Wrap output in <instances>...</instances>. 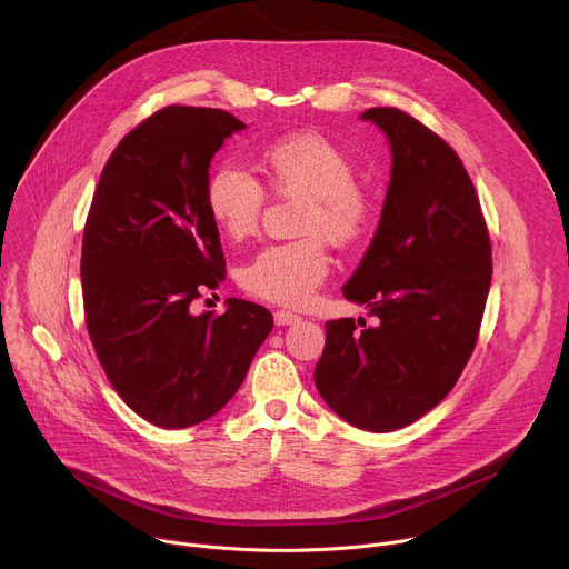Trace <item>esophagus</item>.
Here are the masks:
<instances>
[{
  "label": "esophagus",
  "mask_w": 569,
  "mask_h": 569,
  "mask_svg": "<svg viewBox=\"0 0 569 569\" xmlns=\"http://www.w3.org/2000/svg\"><path fill=\"white\" fill-rule=\"evenodd\" d=\"M301 317L299 315H295V312H290V310H277L274 312V323L277 327H288V323H297Z\"/></svg>",
  "instance_id": "obj_1"
}]
</instances>
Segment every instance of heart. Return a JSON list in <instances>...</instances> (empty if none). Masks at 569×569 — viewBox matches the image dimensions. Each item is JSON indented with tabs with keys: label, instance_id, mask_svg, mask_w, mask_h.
Listing matches in <instances>:
<instances>
[{
	"label": "heart",
	"instance_id": "b5f03b06",
	"mask_svg": "<svg viewBox=\"0 0 569 569\" xmlns=\"http://www.w3.org/2000/svg\"><path fill=\"white\" fill-rule=\"evenodd\" d=\"M261 171L281 196L301 198L299 231L323 233L338 246L360 238L369 222V200L356 184L351 157L327 137L299 132L261 150ZM266 202L261 182L233 164H218L204 184V207L216 229L242 238L257 229ZM331 257L319 236L261 250L240 281L250 295L281 306L306 303L327 279Z\"/></svg>",
	"mask_w": 569,
	"mask_h": 569
}]
</instances>
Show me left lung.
<instances>
[{
    "label": "left lung",
    "mask_w": 569,
    "mask_h": 569,
    "mask_svg": "<svg viewBox=\"0 0 569 569\" xmlns=\"http://www.w3.org/2000/svg\"><path fill=\"white\" fill-rule=\"evenodd\" d=\"M391 152L378 229L342 288L373 327L327 321L315 385L329 408L369 432L428 415L461 376L491 288V240L457 152L415 117L371 108Z\"/></svg>",
    "instance_id": "obj_1"
}]
</instances>
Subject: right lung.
I'll use <instances>...</instances> for the list:
<instances>
[{
	"instance_id": "add662e5",
	"label": "right lung",
	"mask_w": 569,
	"mask_h": 569,
	"mask_svg": "<svg viewBox=\"0 0 569 569\" xmlns=\"http://www.w3.org/2000/svg\"><path fill=\"white\" fill-rule=\"evenodd\" d=\"M248 126L218 108L169 106L110 154L94 193L80 279L99 362L128 408L182 430L220 412L272 331L268 308L191 301L224 279L218 229L204 207L213 154Z\"/></svg>"
}]
</instances>
